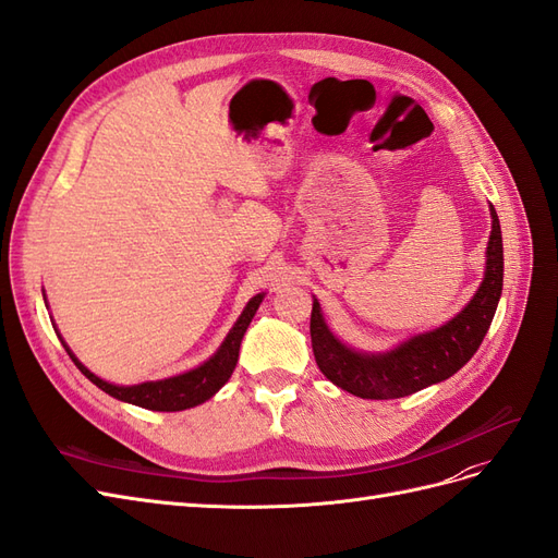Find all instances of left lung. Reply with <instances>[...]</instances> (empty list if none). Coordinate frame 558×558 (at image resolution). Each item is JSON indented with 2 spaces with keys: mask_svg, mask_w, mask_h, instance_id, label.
I'll return each mask as SVG.
<instances>
[{
  "mask_svg": "<svg viewBox=\"0 0 558 558\" xmlns=\"http://www.w3.org/2000/svg\"><path fill=\"white\" fill-rule=\"evenodd\" d=\"M502 233L490 205V235L480 290L465 308L437 329L416 333L384 353H364L333 337L320 301L313 296L311 341L317 367L341 390L362 400H397L447 380L482 345L502 294Z\"/></svg>",
  "mask_w": 558,
  "mask_h": 558,
  "instance_id": "8db88e82",
  "label": "left lung"
}]
</instances>
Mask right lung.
<instances>
[{"label": "right lung", "mask_w": 558, "mask_h": 558, "mask_svg": "<svg viewBox=\"0 0 558 558\" xmlns=\"http://www.w3.org/2000/svg\"><path fill=\"white\" fill-rule=\"evenodd\" d=\"M262 301H264V292L247 301V306L243 308L241 317H238L235 325L227 333V339L217 348V353L210 360L198 364L196 369H189L184 374L161 378V380H145V384H137V386H117V384H109V380H102L100 376H95L88 367H84V364L76 360L70 345L62 341L58 329L56 333L60 343L65 345L68 355L72 357L78 372H82L90 384H95L107 395L117 397L121 402H129L142 409H151V411H184V409L203 404L205 400H210V397L231 378L238 362V350H241V341Z\"/></svg>", "instance_id": "1"}]
</instances>
